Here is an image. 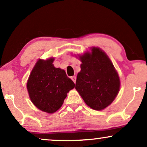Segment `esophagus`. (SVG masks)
Returning a JSON list of instances; mask_svg holds the SVG:
<instances>
[{
  "mask_svg": "<svg viewBox=\"0 0 147 147\" xmlns=\"http://www.w3.org/2000/svg\"><path fill=\"white\" fill-rule=\"evenodd\" d=\"M71 79L72 80V81H73L74 83H76V76H72V77L71 78Z\"/></svg>",
  "mask_w": 147,
  "mask_h": 147,
  "instance_id": "1",
  "label": "esophagus"
}]
</instances>
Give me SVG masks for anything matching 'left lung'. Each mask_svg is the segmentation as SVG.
<instances>
[{
	"mask_svg": "<svg viewBox=\"0 0 147 147\" xmlns=\"http://www.w3.org/2000/svg\"><path fill=\"white\" fill-rule=\"evenodd\" d=\"M90 51L78 55L82 63L76 89L89 107L102 110L110 105L118 95L120 78L103 50L93 47Z\"/></svg>",
	"mask_w": 147,
	"mask_h": 147,
	"instance_id": "left-lung-1",
	"label": "left lung"
}]
</instances>
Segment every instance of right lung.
<instances>
[{
    "label": "right lung",
    "mask_w": 147,
    "mask_h": 147,
    "mask_svg": "<svg viewBox=\"0 0 147 147\" xmlns=\"http://www.w3.org/2000/svg\"><path fill=\"white\" fill-rule=\"evenodd\" d=\"M53 57L39 59L30 74L27 88L32 103L41 111L52 114L61 107L75 84L65 71L53 65Z\"/></svg>",
    "instance_id": "right-lung-1"
}]
</instances>
